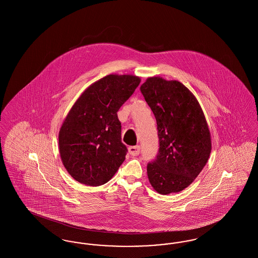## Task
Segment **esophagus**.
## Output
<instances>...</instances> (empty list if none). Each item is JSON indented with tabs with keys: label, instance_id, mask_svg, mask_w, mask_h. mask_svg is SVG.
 <instances>
[{
	"label": "esophagus",
	"instance_id": "1",
	"mask_svg": "<svg viewBox=\"0 0 258 258\" xmlns=\"http://www.w3.org/2000/svg\"><path fill=\"white\" fill-rule=\"evenodd\" d=\"M128 153L132 156H138L140 154V146L136 145V146H132L128 148Z\"/></svg>",
	"mask_w": 258,
	"mask_h": 258
}]
</instances>
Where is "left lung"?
I'll return each mask as SVG.
<instances>
[{
	"mask_svg": "<svg viewBox=\"0 0 258 258\" xmlns=\"http://www.w3.org/2000/svg\"><path fill=\"white\" fill-rule=\"evenodd\" d=\"M140 91L155 115L160 139L159 153L147 165L150 184L160 195L179 192L195 181L211 154L204 113L179 81L149 77Z\"/></svg>",
	"mask_w": 258,
	"mask_h": 258,
	"instance_id": "obj_1",
	"label": "left lung"
}]
</instances>
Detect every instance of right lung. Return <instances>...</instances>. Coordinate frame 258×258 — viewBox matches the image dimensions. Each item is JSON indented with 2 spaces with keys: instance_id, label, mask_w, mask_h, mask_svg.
I'll return each instance as SVG.
<instances>
[{
  "instance_id": "1",
  "label": "right lung",
  "mask_w": 258,
  "mask_h": 258,
  "mask_svg": "<svg viewBox=\"0 0 258 258\" xmlns=\"http://www.w3.org/2000/svg\"><path fill=\"white\" fill-rule=\"evenodd\" d=\"M135 75L109 74L88 87L67 115L59 133L63 166L81 184L107 183L125 159L117 112L140 83Z\"/></svg>"
}]
</instances>
